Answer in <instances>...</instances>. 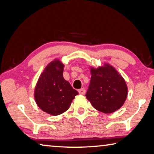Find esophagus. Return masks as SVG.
Returning a JSON list of instances; mask_svg holds the SVG:
<instances>
[{"instance_id":"34e87169","label":"esophagus","mask_w":154,"mask_h":154,"mask_svg":"<svg viewBox=\"0 0 154 154\" xmlns=\"http://www.w3.org/2000/svg\"><path fill=\"white\" fill-rule=\"evenodd\" d=\"M78 92H79V93L80 94L83 95L85 94V90L84 88H82V89H79V90H78Z\"/></svg>"}]
</instances>
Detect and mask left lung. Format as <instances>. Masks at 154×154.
Listing matches in <instances>:
<instances>
[{"label":"left lung","mask_w":154,"mask_h":154,"mask_svg":"<svg viewBox=\"0 0 154 154\" xmlns=\"http://www.w3.org/2000/svg\"><path fill=\"white\" fill-rule=\"evenodd\" d=\"M91 74L85 96L93 107L105 113H113L120 108L128 95L123 77L109 64L91 69Z\"/></svg>","instance_id":"left-lung-1"}]
</instances>
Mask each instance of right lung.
<instances>
[{
    "label": "right lung",
    "mask_w": 154,
    "mask_h": 154,
    "mask_svg": "<svg viewBox=\"0 0 154 154\" xmlns=\"http://www.w3.org/2000/svg\"><path fill=\"white\" fill-rule=\"evenodd\" d=\"M64 65L51 62L41 75L35 88L36 103L41 109L53 116L66 111L78 92L63 77Z\"/></svg>",
    "instance_id": "1"
}]
</instances>
